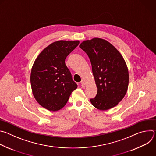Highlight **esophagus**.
Listing matches in <instances>:
<instances>
[{"label": "esophagus", "mask_w": 156, "mask_h": 156, "mask_svg": "<svg viewBox=\"0 0 156 156\" xmlns=\"http://www.w3.org/2000/svg\"><path fill=\"white\" fill-rule=\"evenodd\" d=\"M81 86H82L83 87H84V86H86V83H85L84 81H83V80H81Z\"/></svg>", "instance_id": "obj_1"}]
</instances>
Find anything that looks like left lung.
Instances as JSON below:
<instances>
[{
    "mask_svg": "<svg viewBox=\"0 0 156 156\" xmlns=\"http://www.w3.org/2000/svg\"><path fill=\"white\" fill-rule=\"evenodd\" d=\"M90 59L98 93L91 99L92 105L101 110L116 105L125 97L128 87L129 73L120 52L105 39L94 37L80 44Z\"/></svg>",
    "mask_w": 156,
    "mask_h": 156,
    "instance_id": "obj_1",
    "label": "left lung"
}]
</instances>
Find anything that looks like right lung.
Listing matches in <instances>:
<instances>
[{"label": "right lung", "instance_id": "right-lung-1", "mask_svg": "<svg viewBox=\"0 0 156 156\" xmlns=\"http://www.w3.org/2000/svg\"><path fill=\"white\" fill-rule=\"evenodd\" d=\"M79 43L78 40L54 42L41 52L33 65L30 81L33 96L48 110L62 108L77 88L65 60Z\"/></svg>", "mask_w": 156, "mask_h": 156}]
</instances>
